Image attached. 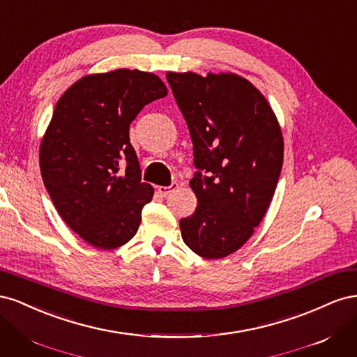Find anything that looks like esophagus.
Returning <instances> with one entry per match:
<instances>
[{
  "instance_id": "obj_1",
  "label": "esophagus",
  "mask_w": 357,
  "mask_h": 357,
  "mask_svg": "<svg viewBox=\"0 0 357 357\" xmlns=\"http://www.w3.org/2000/svg\"><path fill=\"white\" fill-rule=\"evenodd\" d=\"M177 188H178L177 183H171L169 186H159V188H158V190H159V193H160L162 197H168L169 193L174 192Z\"/></svg>"
}]
</instances>
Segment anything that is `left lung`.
<instances>
[{
    "label": "left lung",
    "mask_w": 357,
    "mask_h": 357,
    "mask_svg": "<svg viewBox=\"0 0 357 357\" xmlns=\"http://www.w3.org/2000/svg\"><path fill=\"white\" fill-rule=\"evenodd\" d=\"M193 144L190 180L198 205L180 220L197 255L225 257L252 236L283 167V137L264 95L235 74L168 73Z\"/></svg>",
    "instance_id": "1"
}]
</instances>
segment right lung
Returning a JSON list of instances; mask_svg holds the SVG:
<instances>
[{
    "label": "right lung",
    "mask_w": 357,
    "mask_h": 357,
    "mask_svg": "<svg viewBox=\"0 0 357 357\" xmlns=\"http://www.w3.org/2000/svg\"><path fill=\"white\" fill-rule=\"evenodd\" d=\"M165 95L158 75L122 68L86 75L55 107L40 147L41 177L62 220L93 247L110 250L138 231L153 188L142 181L129 125Z\"/></svg>",
    "instance_id": "obj_1"
}]
</instances>
